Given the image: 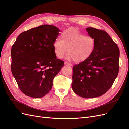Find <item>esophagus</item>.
<instances>
[{"label": "esophagus", "mask_w": 129, "mask_h": 129, "mask_svg": "<svg viewBox=\"0 0 129 129\" xmlns=\"http://www.w3.org/2000/svg\"><path fill=\"white\" fill-rule=\"evenodd\" d=\"M64 64H66V65H68V66H72V64L69 63V62H64Z\"/></svg>", "instance_id": "obj_1"}]
</instances>
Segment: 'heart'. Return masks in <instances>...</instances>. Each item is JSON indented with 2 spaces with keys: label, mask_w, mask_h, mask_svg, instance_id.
Instances as JSON below:
<instances>
[{
  "label": "heart",
  "mask_w": 129,
  "mask_h": 129,
  "mask_svg": "<svg viewBox=\"0 0 129 129\" xmlns=\"http://www.w3.org/2000/svg\"><path fill=\"white\" fill-rule=\"evenodd\" d=\"M96 46L95 39L85 36L76 29L70 28L63 31L61 40L57 39L53 44L54 52L59 58H62L67 53L69 57L76 62L86 61L94 51Z\"/></svg>",
  "instance_id": "1"
}]
</instances>
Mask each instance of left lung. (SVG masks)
I'll list each match as a JSON object with an SVG mask.
<instances>
[{
    "label": "left lung",
    "mask_w": 129,
    "mask_h": 129,
    "mask_svg": "<svg viewBox=\"0 0 129 129\" xmlns=\"http://www.w3.org/2000/svg\"><path fill=\"white\" fill-rule=\"evenodd\" d=\"M86 30L95 39V48L88 59L73 67L72 87L82 97L95 98L104 94L117 76L119 50L105 31L92 27Z\"/></svg>",
    "instance_id": "8db88e82"
}]
</instances>
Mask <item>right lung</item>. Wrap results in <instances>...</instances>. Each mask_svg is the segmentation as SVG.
<instances>
[{
	"label": "right lung",
	"instance_id": "1",
	"mask_svg": "<svg viewBox=\"0 0 129 129\" xmlns=\"http://www.w3.org/2000/svg\"><path fill=\"white\" fill-rule=\"evenodd\" d=\"M60 30L43 25L19 34L12 47L11 71L20 90L40 98L52 89L53 79L64 66L54 52Z\"/></svg>",
	"mask_w": 129,
	"mask_h": 129
}]
</instances>
